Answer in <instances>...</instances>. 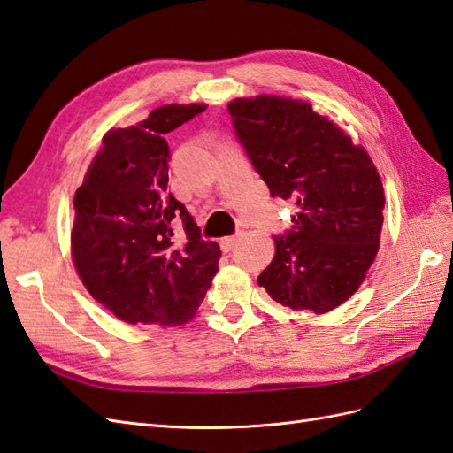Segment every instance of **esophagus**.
Listing matches in <instances>:
<instances>
[{
  "label": "esophagus",
  "mask_w": 453,
  "mask_h": 453,
  "mask_svg": "<svg viewBox=\"0 0 453 453\" xmlns=\"http://www.w3.org/2000/svg\"><path fill=\"white\" fill-rule=\"evenodd\" d=\"M240 238H242V233H238V234H234V236H226V238L220 240V248H223L225 251H230V250H233V248L238 244Z\"/></svg>",
  "instance_id": "1"
}]
</instances>
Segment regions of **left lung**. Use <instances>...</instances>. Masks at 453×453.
<instances>
[{"mask_svg": "<svg viewBox=\"0 0 453 453\" xmlns=\"http://www.w3.org/2000/svg\"><path fill=\"white\" fill-rule=\"evenodd\" d=\"M271 196L296 205L257 284L294 311L323 315L357 292L380 248L384 190L367 150L311 104L263 94L228 104Z\"/></svg>", "mask_w": 453, "mask_h": 453, "instance_id": "left-lung-1", "label": "left lung"}]
</instances>
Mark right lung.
Segmentation results:
<instances>
[{"mask_svg":"<svg viewBox=\"0 0 453 453\" xmlns=\"http://www.w3.org/2000/svg\"><path fill=\"white\" fill-rule=\"evenodd\" d=\"M205 107L161 105L136 125L107 130L74 194V269L94 300L128 325L188 323L217 274L219 244L202 240L167 188L163 138ZM176 216L185 225L182 242L173 238Z\"/></svg>","mask_w":453,"mask_h":453,"instance_id":"1","label":"right lung"}]
</instances>
